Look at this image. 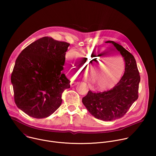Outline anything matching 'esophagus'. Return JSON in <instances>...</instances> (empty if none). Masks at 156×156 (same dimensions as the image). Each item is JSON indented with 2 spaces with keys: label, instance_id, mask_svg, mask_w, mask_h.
Segmentation results:
<instances>
[{
  "label": "esophagus",
  "instance_id": "esophagus-1",
  "mask_svg": "<svg viewBox=\"0 0 156 156\" xmlns=\"http://www.w3.org/2000/svg\"><path fill=\"white\" fill-rule=\"evenodd\" d=\"M78 84V83L77 82H74V81H72L71 83H70V85H71V86L72 87H73V86H75V85H76Z\"/></svg>",
  "mask_w": 156,
  "mask_h": 156
}]
</instances>
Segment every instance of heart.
<instances>
[{"label":"heart","instance_id":"heart-1","mask_svg":"<svg viewBox=\"0 0 156 156\" xmlns=\"http://www.w3.org/2000/svg\"><path fill=\"white\" fill-rule=\"evenodd\" d=\"M105 54L100 51H81L77 54L75 51H70L66 55L69 72L78 75L83 72L85 68L88 67L94 61L100 60L93 64L88 69V75L91 78L94 86L98 89H105L114 85L120 78L124 69V63L121 58H114L108 62L116 55L102 59V57Z\"/></svg>","mask_w":156,"mask_h":156}]
</instances>
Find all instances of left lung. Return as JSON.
<instances>
[{
	"mask_svg": "<svg viewBox=\"0 0 156 156\" xmlns=\"http://www.w3.org/2000/svg\"><path fill=\"white\" fill-rule=\"evenodd\" d=\"M106 42L114 45L124 58L125 73L114 87L102 92L90 90L82 102L95 118L112 121L123 117L138 98L140 75L134 56L114 41Z\"/></svg>",
	"mask_w": 156,
	"mask_h": 156,
	"instance_id": "left-lung-1",
	"label": "left lung"
}]
</instances>
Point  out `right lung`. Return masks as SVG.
Returning <instances> with one entry per match:
<instances>
[{"mask_svg": "<svg viewBox=\"0 0 156 156\" xmlns=\"http://www.w3.org/2000/svg\"><path fill=\"white\" fill-rule=\"evenodd\" d=\"M70 44L43 37L18 56L11 75L16 106L28 115L46 118L60 106L70 80L62 73Z\"/></svg>", "mask_w": 156, "mask_h": 156, "instance_id": "obj_1", "label": "right lung"}]
</instances>
